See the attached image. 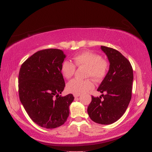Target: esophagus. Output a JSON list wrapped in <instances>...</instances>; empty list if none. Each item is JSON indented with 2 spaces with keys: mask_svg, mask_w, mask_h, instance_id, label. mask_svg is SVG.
I'll list each match as a JSON object with an SVG mask.
<instances>
[{
  "mask_svg": "<svg viewBox=\"0 0 152 152\" xmlns=\"http://www.w3.org/2000/svg\"><path fill=\"white\" fill-rule=\"evenodd\" d=\"M80 96V95H74V98H78V96Z\"/></svg>",
  "mask_w": 152,
  "mask_h": 152,
  "instance_id": "esophagus-1",
  "label": "esophagus"
}]
</instances>
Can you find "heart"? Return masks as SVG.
<instances>
[{"label":"heart","mask_w":152,"mask_h":152,"mask_svg":"<svg viewBox=\"0 0 152 152\" xmlns=\"http://www.w3.org/2000/svg\"><path fill=\"white\" fill-rule=\"evenodd\" d=\"M74 63L64 61L61 64V72L66 79L72 77L76 70V66L87 68V78H91L95 82H101L108 73L109 64L102 57L91 51H86L79 53L74 57ZM94 88V84L91 80H80L73 79L66 84V91L74 95H80L89 91Z\"/></svg>","instance_id":"obj_1"}]
</instances>
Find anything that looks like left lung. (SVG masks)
I'll use <instances>...</instances> for the list:
<instances>
[{"label":"left lung","instance_id":"8db88e82","mask_svg":"<svg viewBox=\"0 0 152 152\" xmlns=\"http://www.w3.org/2000/svg\"><path fill=\"white\" fill-rule=\"evenodd\" d=\"M101 48L108 57L110 67L97 91L106 94L99 97L92 96L88 113L94 122L109 125L124 115L129 104L133 70L129 61L118 50L102 46Z\"/></svg>","mask_w":152,"mask_h":152}]
</instances>
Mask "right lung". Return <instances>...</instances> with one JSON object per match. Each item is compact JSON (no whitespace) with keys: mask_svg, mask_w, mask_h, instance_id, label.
Wrapping results in <instances>:
<instances>
[{"mask_svg":"<svg viewBox=\"0 0 152 152\" xmlns=\"http://www.w3.org/2000/svg\"><path fill=\"white\" fill-rule=\"evenodd\" d=\"M66 56L58 49L38 51L21 64L19 73V96L28 116L42 127L54 129L69 115L72 94L59 95L65 83L61 64Z\"/></svg>","mask_w":152,"mask_h":152,"instance_id":"right-lung-1","label":"right lung"}]
</instances>
